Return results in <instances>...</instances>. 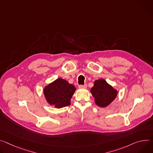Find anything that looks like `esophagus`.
<instances>
[{"label": "esophagus", "instance_id": "34e87169", "mask_svg": "<svg viewBox=\"0 0 153 153\" xmlns=\"http://www.w3.org/2000/svg\"><path fill=\"white\" fill-rule=\"evenodd\" d=\"M87 87V85L85 84L84 85H79V87L80 88H86Z\"/></svg>", "mask_w": 153, "mask_h": 153}]
</instances>
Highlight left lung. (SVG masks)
<instances>
[{
  "label": "left lung",
  "instance_id": "obj_1",
  "mask_svg": "<svg viewBox=\"0 0 153 153\" xmlns=\"http://www.w3.org/2000/svg\"><path fill=\"white\" fill-rule=\"evenodd\" d=\"M91 93L94 98L96 105L101 107L109 105L117 95V91L108 84L104 79L97 80L94 82Z\"/></svg>",
  "mask_w": 153,
  "mask_h": 153
}]
</instances>
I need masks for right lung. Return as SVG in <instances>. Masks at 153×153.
<instances>
[{"instance_id":"1","label":"right lung","mask_w":153,"mask_h":153,"mask_svg":"<svg viewBox=\"0 0 153 153\" xmlns=\"http://www.w3.org/2000/svg\"><path fill=\"white\" fill-rule=\"evenodd\" d=\"M76 88L64 79L55 80L44 89V94L48 102L56 108L70 105V100Z\"/></svg>"}]
</instances>
